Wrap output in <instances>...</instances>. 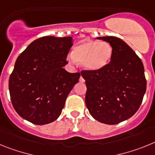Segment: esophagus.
<instances>
[{"mask_svg":"<svg viewBox=\"0 0 155 155\" xmlns=\"http://www.w3.org/2000/svg\"><path fill=\"white\" fill-rule=\"evenodd\" d=\"M79 82H80V83H84V82H85V80H84V79H83L82 76L79 78Z\"/></svg>","mask_w":155,"mask_h":155,"instance_id":"34e87169","label":"esophagus"}]
</instances>
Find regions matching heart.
<instances>
[{
	"mask_svg": "<svg viewBox=\"0 0 155 155\" xmlns=\"http://www.w3.org/2000/svg\"><path fill=\"white\" fill-rule=\"evenodd\" d=\"M112 56L113 48L109 43L87 40L73 48L69 60L83 64L88 71L97 72L108 65Z\"/></svg>",
	"mask_w": 155,
	"mask_h": 155,
	"instance_id": "1",
	"label": "heart"
}]
</instances>
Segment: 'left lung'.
I'll use <instances>...</instances> for the list:
<instances>
[{
    "mask_svg": "<svg viewBox=\"0 0 155 155\" xmlns=\"http://www.w3.org/2000/svg\"><path fill=\"white\" fill-rule=\"evenodd\" d=\"M113 48L106 68L97 72L83 71L87 85L85 102L96 120L108 125L130 118L139 109L146 92L143 64L134 50L118 37H99Z\"/></svg>",
    "mask_w": 155,
    "mask_h": 155,
    "instance_id": "8db88e82",
    "label": "left lung"
}]
</instances>
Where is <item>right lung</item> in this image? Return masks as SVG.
<instances>
[{"mask_svg":"<svg viewBox=\"0 0 155 155\" xmlns=\"http://www.w3.org/2000/svg\"><path fill=\"white\" fill-rule=\"evenodd\" d=\"M72 45V37L48 36L35 40L20 54L8 87L13 107L21 118L45 125L60 116L80 76L63 68Z\"/></svg>","mask_w":155,"mask_h":155,"instance_id":"1","label":"right lung"}]
</instances>
